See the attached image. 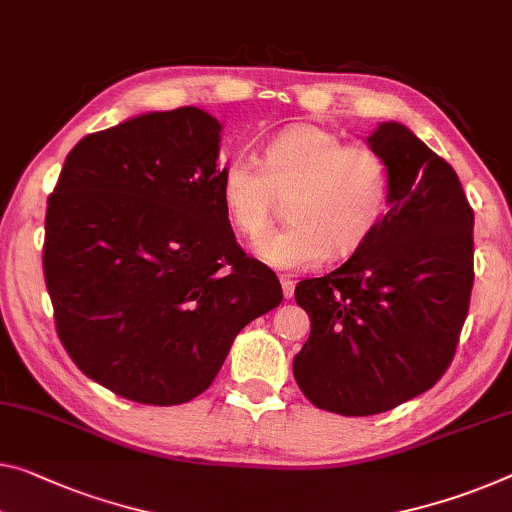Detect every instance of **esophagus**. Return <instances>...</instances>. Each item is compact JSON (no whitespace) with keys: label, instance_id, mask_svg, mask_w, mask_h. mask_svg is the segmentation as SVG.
I'll return each mask as SVG.
<instances>
[{"label":"esophagus","instance_id":"34e87169","mask_svg":"<svg viewBox=\"0 0 512 512\" xmlns=\"http://www.w3.org/2000/svg\"><path fill=\"white\" fill-rule=\"evenodd\" d=\"M281 290H283V297L290 300V297H293V293H295V281L288 279V277H281Z\"/></svg>","mask_w":512,"mask_h":512}]
</instances>
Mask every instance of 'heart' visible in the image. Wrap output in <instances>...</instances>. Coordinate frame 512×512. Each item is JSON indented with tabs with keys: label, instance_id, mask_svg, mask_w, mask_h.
Masks as SVG:
<instances>
[{
	"label": "heart",
	"instance_id": "b5f03b06",
	"mask_svg": "<svg viewBox=\"0 0 512 512\" xmlns=\"http://www.w3.org/2000/svg\"><path fill=\"white\" fill-rule=\"evenodd\" d=\"M291 192L286 230L256 242V256L277 270L348 258L387 217L391 176L368 146H345L332 130L297 123L274 135L251 164L233 157L219 174V203L231 229L256 240L269 228L276 196Z\"/></svg>",
	"mask_w": 512,
	"mask_h": 512
}]
</instances>
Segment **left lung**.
I'll return each instance as SVG.
<instances>
[{
  "mask_svg": "<svg viewBox=\"0 0 512 512\" xmlns=\"http://www.w3.org/2000/svg\"><path fill=\"white\" fill-rule=\"evenodd\" d=\"M366 144L391 176L387 217L334 272L297 283L311 334L293 375L320 410L389 412L451 364L474 286V210L451 164L403 123Z\"/></svg>",
  "mask_w": 512,
  "mask_h": 512,
  "instance_id": "8db88e82",
  "label": "left lung"
}]
</instances>
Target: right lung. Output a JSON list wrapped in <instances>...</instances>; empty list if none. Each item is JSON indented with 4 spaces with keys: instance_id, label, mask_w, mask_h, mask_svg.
<instances>
[{
    "instance_id": "add662e5",
    "label": "right lung",
    "mask_w": 512,
    "mask_h": 512,
    "mask_svg": "<svg viewBox=\"0 0 512 512\" xmlns=\"http://www.w3.org/2000/svg\"><path fill=\"white\" fill-rule=\"evenodd\" d=\"M219 132L199 107L132 116L77 141L47 199L57 334L86 377L135 403L199 396L240 329L281 304L277 274L224 217Z\"/></svg>"
}]
</instances>
